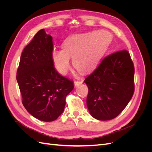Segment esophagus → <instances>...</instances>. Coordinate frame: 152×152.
<instances>
[{"label": "esophagus", "mask_w": 152, "mask_h": 152, "mask_svg": "<svg viewBox=\"0 0 152 152\" xmlns=\"http://www.w3.org/2000/svg\"><path fill=\"white\" fill-rule=\"evenodd\" d=\"M82 82H83V80H75V81H74V84H75V86H78V85H80V84H81L82 83Z\"/></svg>", "instance_id": "esophagus-1"}]
</instances>
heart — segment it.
Returning <instances> with one entry per match:
<instances>
[{
    "instance_id": "1",
    "label": "heart",
    "mask_w": 152,
    "mask_h": 152,
    "mask_svg": "<svg viewBox=\"0 0 152 152\" xmlns=\"http://www.w3.org/2000/svg\"><path fill=\"white\" fill-rule=\"evenodd\" d=\"M112 36L105 30H98L69 37L63 49H53L52 59L56 70L65 75L70 67V57L77 70L87 72L97 64L104 54Z\"/></svg>"
}]
</instances>
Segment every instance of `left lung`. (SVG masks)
Instances as JSON below:
<instances>
[{
    "label": "left lung",
    "mask_w": 152,
    "mask_h": 152,
    "mask_svg": "<svg viewBox=\"0 0 152 152\" xmlns=\"http://www.w3.org/2000/svg\"><path fill=\"white\" fill-rule=\"evenodd\" d=\"M134 65L127 50L105 57L84 81L89 89L87 107L91 115L99 121L117 117L134 94Z\"/></svg>",
    "instance_id": "obj_1"
}]
</instances>
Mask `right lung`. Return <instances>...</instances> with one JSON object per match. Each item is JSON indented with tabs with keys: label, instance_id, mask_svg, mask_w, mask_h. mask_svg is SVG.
I'll use <instances>...</instances> for the list:
<instances>
[{
	"label": "right lung",
	"instance_id": "right-lung-1",
	"mask_svg": "<svg viewBox=\"0 0 152 152\" xmlns=\"http://www.w3.org/2000/svg\"><path fill=\"white\" fill-rule=\"evenodd\" d=\"M53 38L39 30L21 53L16 79L22 103L32 116L51 122L63 112L73 81L59 74L52 59Z\"/></svg>",
	"mask_w": 152,
	"mask_h": 152
}]
</instances>
